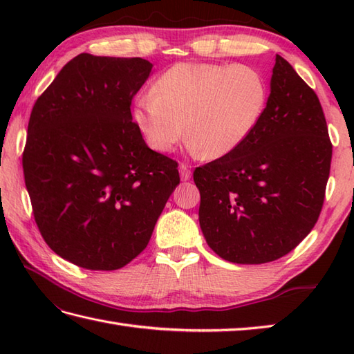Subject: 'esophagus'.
<instances>
[{
  "mask_svg": "<svg viewBox=\"0 0 354 354\" xmlns=\"http://www.w3.org/2000/svg\"><path fill=\"white\" fill-rule=\"evenodd\" d=\"M179 175H181L183 181H189L192 176V170L187 164H179Z\"/></svg>",
  "mask_w": 354,
  "mask_h": 354,
  "instance_id": "esophagus-1",
  "label": "esophagus"
}]
</instances>
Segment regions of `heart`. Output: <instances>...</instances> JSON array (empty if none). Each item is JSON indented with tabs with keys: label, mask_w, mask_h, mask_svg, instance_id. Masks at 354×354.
I'll return each instance as SVG.
<instances>
[{
	"label": "heart",
	"mask_w": 354,
	"mask_h": 354,
	"mask_svg": "<svg viewBox=\"0 0 354 354\" xmlns=\"http://www.w3.org/2000/svg\"><path fill=\"white\" fill-rule=\"evenodd\" d=\"M266 100V82L252 66L178 64L138 97L133 122L156 152H170L187 133L194 152L221 158L250 138Z\"/></svg>",
	"instance_id": "obj_1"
}]
</instances>
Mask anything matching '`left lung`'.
Here are the masks:
<instances>
[{
    "instance_id": "8db88e82",
    "label": "left lung",
    "mask_w": 354,
    "mask_h": 354,
    "mask_svg": "<svg viewBox=\"0 0 354 354\" xmlns=\"http://www.w3.org/2000/svg\"><path fill=\"white\" fill-rule=\"evenodd\" d=\"M330 162L318 95L277 55L266 108L250 138L193 173L208 246L240 265L289 254L318 221Z\"/></svg>"
}]
</instances>
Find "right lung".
Segmentation results:
<instances>
[{
    "instance_id": "add662e5",
    "label": "right lung",
    "mask_w": 354,
    "mask_h": 354,
    "mask_svg": "<svg viewBox=\"0 0 354 354\" xmlns=\"http://www.w3.org/2000/svg\"><path fill=\"white\" fill-rule=\"evenodd\" d=\"M152 64L82 53L37 97L22 153L37 228L76 266L115 270L147 246L179 184L178 162L149 149L131 103Z\"/></svg>"
}]
</instances>
